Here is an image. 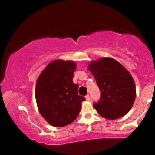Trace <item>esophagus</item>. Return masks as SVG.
Returning <instances> with one entry per match:
<instances>
[{
	"mask_svg": "<svg viewBox=\"0 0 155 155\" xmlns=\"http://www.w3.org/2000/svg\"><path fill=\"white\" fill-rule=\"evenodd\" d=\"M85 98H86L87 101H90V95H87L86 96H85Z\"/></svg>",
	"mask_w": 155,
	"mask_h": 155,
	"instance_id": "obj_1",
	"label": "esophagus"
}]
</instances>
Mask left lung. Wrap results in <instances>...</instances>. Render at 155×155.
<instances>
[{
    "mask_svg": "<svg viewBox=\"0 0 155 155\" xmlns=\"http://www.w3.org/2000/svg\"><path fill=\"white\" fill-rule=\"evenodd\" d=\"M88 69L101 90L100 101L93 104L97 113L111 120L127 114L136 96V84L130 73L111 58L92 60Z\"/></svg>",
    "mask_w": 155,
    "mask_h": 155,
    "instance_id": "left-lung-1",
    "label": "left lung"
}]
</instances>
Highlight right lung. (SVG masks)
Wrapping results in <instances>:
<instances>
[{"mask_svg": "<svg viewBox=\"0 0 155 155\" xmlns=\"http://www.w3.org/2000/svg\"><path fill=\"white\" fill-rule=\"evenodd\" d=\"M76 64L55 60L40 74L35 90L41 115L54 127H65L79 116L84 97L78 95L77 84L73 82Z\"/></svg>", "mask_w": 155, "mask_h": 155, "instance_id": "obj_1", "label": "right lung"}]
</instances>
